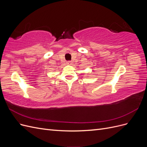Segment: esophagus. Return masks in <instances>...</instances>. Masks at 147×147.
Wrapping results in <instances>:
<instances>
[{
	"label": "esophagus",
	"instance_id": "obj_1",
	"mask_svg": "<svg viewBox=\"0 0 147 147\" xmlns=\"http://www.w3.org/2000/svg\"><path fill=\"white\" fill-rule=\"evenodd\" d=\"M67 64L72 65V61H67Z\"/></svg>",
	"mask_w": 147,
	"mask_h": 147
}]
</instances>
